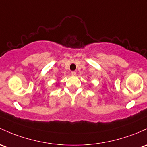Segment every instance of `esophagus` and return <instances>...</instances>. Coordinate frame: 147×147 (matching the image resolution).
<instances>
[{"instance_id": "1", "label": "esophagus", "mask_w": 147, "mask_h": 147, "mask_svg": "<svg viewBox=\"0 0 147 147\" xmlns=\"http://www.w3.org/2000/svg\"><path fill=\"white\" fill-rule=\"evenodd\" d=\"M71 75H72V76H75V75H76V72H75V71H72V72H71Z\"/></svg>"}]
</instances>
